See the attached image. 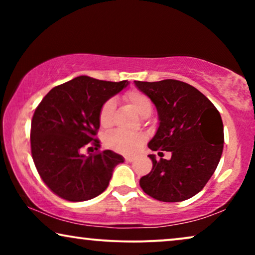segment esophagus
<instances>
[{"mask_svg": "<svg viewBox=\"0 0 255 255\" xmlns=\"http://www.w3.org/2000/svg\"><path fill=\"white\" fill-rule=\"evenodd\" d=\"M134 158H132V156H125V161L128 162H133L134 161Z\"/></svg>", "mask_w": 255, "mask_h": 255, "instance_id": "34e87169", "label": "esophagus"}]
</instances>
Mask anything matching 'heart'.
Segmentation results:
<instances>
[{
    "label": "heart",
    "instance_id": "b5f03b06",
    "mask_svg": "<svg viewBox=\"0 0 255 255\" xmlns=\"http://www.w3.org/2000/svg\"><path fill=\"white\" fill-rule=\"evenodd\" d=\"M124 100L128 106L133 108L137 114L141 117L149 115L152 113V102L149 97L140 90H130L125 93ZM115 114V103L114 101H107L101 107L99 114V121L101 127L104 128H111L114 123ZM146 140V135L144 133H124V132L116 131L111 133L107 138V146L113 151L122 154H133L141 147Z\"/></svg>",
    "mask_w": 255,
    "mask_h": 255
}]
</instances>
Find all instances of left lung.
<instances>
[{"label":"left lung","mask_w":255,"mask_h":255,"mask_svg":"<svg viewBox=\"0 0 255 255\" xmlns=\"http://www.w3.org/2000/svg\"><path fill=\"white\" fill-rule=\"evenodd\" d=\"M134 85L158 110L159 128L148 147L172 152L169 160H156L149 154L152 170L139 184L158 201H186L203 189L221 160L224 145L221 114L200 90L179 80L134 81Z\"/></svg>","instance_id":"1"}]
</instances>
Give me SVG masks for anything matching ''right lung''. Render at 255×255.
<instances>
[{
    "label": "right lung",
    "mask_w": 255,
    "mask_h": 255,
    "mask_svg": "<svg viewBox=\"0 0 255 255\" xmlns=\"http://www.w3.org/2000/svg\"><path fill=\"white\" fill-rule=\"evenodd\" d=\"M128 85L82 75L54 87L41 100L31 122V154L44 183L59 197L88 201L102 194L123 156L100 151L96 138L101 107ZM95 153L87 157L82 148Z\"/></svg>",
    "instance_id": "obj_1"
}]
</instances>
